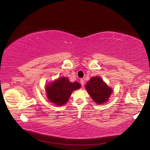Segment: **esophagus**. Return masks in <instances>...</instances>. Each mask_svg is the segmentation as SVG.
I'll return each instance as SVG.
<instances>
[{"instance_id":"34e87169","label":"esophagus","mask_w":150,"mask_h":150,"mask_svg":"<svg viewBox=\"0 0 150 150\" xmlns=\"http://www.w3.org/2000/svg\"><path fill=\"white\" fill-rule=\"evenodd\" d=\"M80 83H81V85H82V86H83V85H84V84H85V81H84V80L83 79H81L80 80Z\"/></svg>"}]
</instances>
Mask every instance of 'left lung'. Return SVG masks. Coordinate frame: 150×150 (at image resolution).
<instances>
[{
    "instance_id": "left-lung-1",
    "label": "left lung",
    "mask_w": 150,
    "mask_h": 150,
    "mask_svg": "<svg viewBox=\"0 0 150 150\" xmlns=\"http://www.w3.org/2000/svg\"><path fill=\"white\" fill-rule=\"evenodd\" d=\"M85 88L93 100L98 104L107 101L112 91L99 77L91 78L85 85Z\"/></svg>"
}]
</instances>
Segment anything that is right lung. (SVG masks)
<instances>
[{"label":"right lung","instance_id":"obj_1","mask_svg":"<svg viewBox=\"0 0 150 150\" xmlns=\"http://www.w3.org/2000/svg\"><path fill=\"white\" fill-rule=\"evenodd\" d=\"M80 85L77 82L71 83L66 77L58 79L46 87L48 99L56 105H63L67 102L73 91L79 88Z\"/></svg>","mask_w":150,"mask_h":150}]
</instances>
